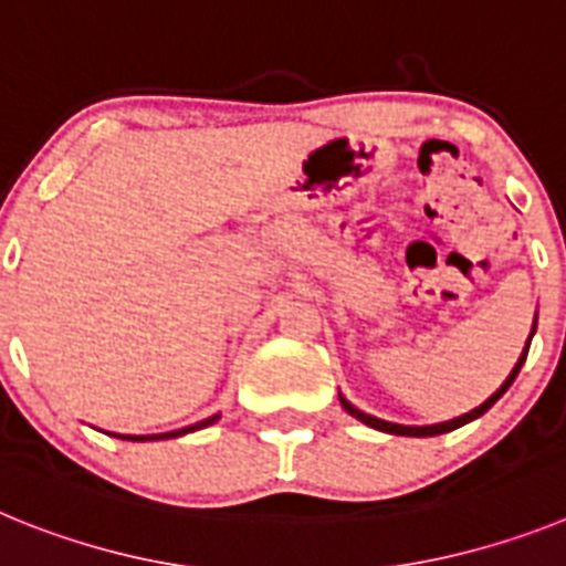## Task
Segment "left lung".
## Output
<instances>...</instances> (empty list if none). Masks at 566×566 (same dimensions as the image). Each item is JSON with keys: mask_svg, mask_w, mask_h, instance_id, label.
I'll return each instance as SVG.
<instances>
[{"mask_svg": "<svg viewBox=\"0 0 566 566\" xmlns=\"http://www.w3.org/2000/svg\"><path fill=\"white\" fill-rule=\"evenodd\" d=\"M533 334H536V319H533ZM533 334H530V339H533ZM530 339H527V348H524L522 357H518L516 368H513V371H510V377L504 379V382H502V388H499V391L493 394V397L484 399V402L479 405V408H473V411H470V413H462V417L451 419V422H439V424H397V422H385V419H377V417H371V413L359 411V408H354V405L348 402V399H345L343 394H339V402H343V408H345V411H348V413H352L354 419H359V422H365V424H368V428H377V431L394 433V437H439V433L457 431V428H462V424L473 422V419L482 417L484 411H490V408H493V405H496V399L502 397L504 391H507L510 385H513V379H516V377H518V371H522L524 359H527Z\"/></svg>", "mask_w": 566, "mask_h": 566, "instance_id": "8db88e82", "label": "left lung"}]
</instances>
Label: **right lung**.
<instances>
[{
    "label": "right lung",
    "mask_w": 566,
    "mask_h": 566,
    "mask_svg": "<svg viewBox=\"0 0 566 566\" xmlns=\"http://www.w3.org/2000/svg\"><path fill=\"white\" fill-rule=\"evenodd\" d=\"M218 419H221V413H214V417L203 419V422H195V424H189V428H181V431H169V433H153V437H118V439H133V442H147V439H172V437H184V433L201 431V428H207V424L218 422Z\"/></svg>",
    "instance_id": "add662e5"
}]
</instances>
